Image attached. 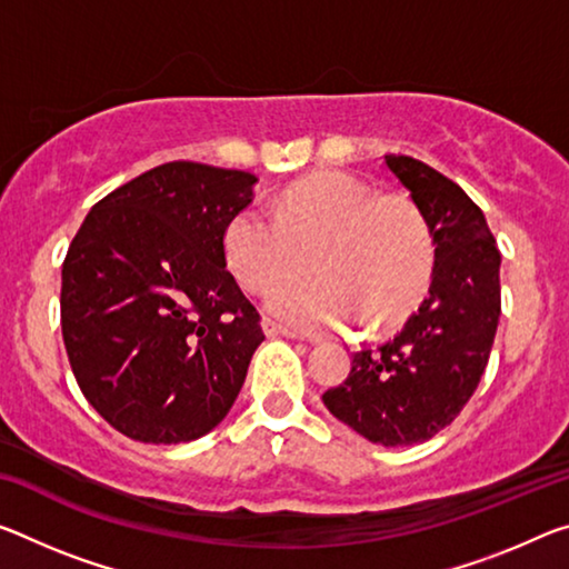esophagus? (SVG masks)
Returning <instances> with one entry per match:
<instances>
[{"label": "esophagus", "instance_id": "1", "mask_svg": "<svg viewBox=\"0 0 569 569\" xmlns=\"http://www.w3.org/2000/svg\"><path fill=\"white\" fill-rule=\"evenodd\" d=\"M263 331H266V337H288V339L299 337V333H293L291 329L281 327V323L273 321V319H263Z\"/></svg>", "mask_w": 569, "mask_h": 569}]
</instances>
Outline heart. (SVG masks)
Segmentation results:
<instances>
[{
  "instance_id": "obj_1",
  "label": "heart",
  "mask_w": 569,
  "mask_h": 569,
  "mask_svg": "<svg viewBox=\"0 0 569 569\" xmlns=\"http://www.w3.org/2000/svg\"><path fill=\"white\" fill-rule=\"evenodd\" d=\"M273 212L246 207L222 232L224 263L250 293L299 273L313 250L317 276L278 286L268 311L303 331L349 327L385 331L418 309L432 276V238L418 207L398 194L317 171L288 184Z\"/></svg>"
}]
</instances>
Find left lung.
<instances>
[{"label":"left lung","mask_w":569,"mask_h":569,"mask_svg":"<svg viewBox=\"0 0 569 569\" xmlns=\"http://www.w3.org/2000/svg\"><path fill=\"white\" fill-rule=\"evenodd\" d=\"M385 164L436 246L428 299L398 337L355 351L347 380L321 400L359 436L395 448L450 426L479 387L501 317V252L479 204L456 182L412 157L387 154Z\"/></svg>","instance_id":"8db88e82"}]
</instances>
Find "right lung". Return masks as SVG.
Segmentation results:
<instances>
[{"label": "right lung", "mask_w": 569, "mask_h": 569, "mask_svg": "<svg viewBox=\"0 0 569 569\" xmlns=\"http://www.w3.org/2000/svg\"><path fill=\"white\" fill-rule=\"evenodd\" d=\"M256 182L169 161L96 202L70 242L62 341L80 392L126 438L189 443L236 402L266 333L222 232Z\"/></svg>", "instance_id": "add662e5"}]
</instances>
